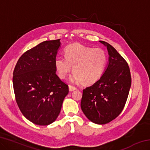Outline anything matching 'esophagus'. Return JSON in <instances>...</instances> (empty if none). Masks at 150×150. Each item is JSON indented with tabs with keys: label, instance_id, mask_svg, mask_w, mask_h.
Wrapping results in <instances>:
<instances>
[{
	"label": "esophagus",
	"instance_id": "obj_1",
	"mask_svg": "<svg viewBox=\"0 0 150 150\" xmlns=\"http://www.w3.org/2000/svg\"><path fill=\"white\" fill-rule=\"evenodd\" d=\"M76 89H77V88H76V87H73V86H71V85L69 86V91H70V92H72V91H75Z\"/></svg>",
	"mask_w": 150,
	"mask_h": 150
}]
</instances>
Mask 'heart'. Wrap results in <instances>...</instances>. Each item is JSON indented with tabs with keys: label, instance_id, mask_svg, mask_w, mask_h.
<instances>
[{
	"label": "heart",
	"instance_id": "obj_1",
	"mask_svg": "<svg viewBox=\"0 0 150 150\" xmlns=\"http://www.w3.org/2000/svg\"><path fill=\"white\" fill-rule=\"evenodd\" d=\"M64 52L65 57H57L54 62L59 78L67 77L72 66L74 73L71 81L73 83L91 85L103 75L107 63V55L103 49L73 44L66 47Z\"/></svg>",
	"mask_w": 150,
	"mask_h": 150
}]
</instances>
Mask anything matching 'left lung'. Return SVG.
Here are the masks:
<instances>
[{"label":"left lung","mask_w":150,"mask_h":150,"mask_svg":"<svg viewBox=\"0 0 150 150\" xmlns=\"http://www.w3.org/2000/svg\"><path fill=\"white\" fill-rule=\"evenodd\" d=\"M106 47L108 60L103 75L83 91L81 108L88 120L97 124L110 122L120 115L131 87L128 63L108 43L99 41Z\"/></svg>","instance_id":"obj_1"}]
</instances>
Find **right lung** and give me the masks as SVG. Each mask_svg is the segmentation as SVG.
<instances>
[{
  "instance_id": "right-lung-1",
  "label": "right lung",
  "mask_w": 150,
  "mask_h": 150,
  "mask_svg": "<svg viewBox=\"0 0 150 150\" xmlns=\"http://www.w3.org/2000/svg\"><path fill=\"white\" fill-rule=\"evenodd\" d=\"M60 40L40 43L19 58L13 72L18 106L24 117L36 125L56 120L69 88L56 75L55 59Z\"/></svg>"
}]
</instances>
